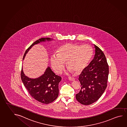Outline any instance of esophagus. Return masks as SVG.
<instances>
[{"label":"esophagus","instance_id":"1","mask_svg":"<svg viewBox=\"0 0 127 127\" xmlns=\"http://www.w3.org/2000/svg\"><path fill=\"white\" fill-rule=\"evenodd\" d=\"M68 79L70 81H74L75 80V78L74 77H68Z\"/></svg>","mask_w":127,"mask_h":127}]
</instances>
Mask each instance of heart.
<instances>
[{"mask_svg": "<svg viewBox=\"0 0 127 127\" xmlns=\"http://www.w3.org/2000/svg\"><path fill=\"white\" fill-rule=\"evenodd\" d=\"M93 55L92 48L89 45L67 43L58 49L57 54L52 55L51 62L56 73L62 71L66 61L67 67L70 70L78 73L88 65Z\"/></svg>", "mask_w": 127, "mask_h": 127, "instance_id": "1", "label": "heart"}]
</instances>
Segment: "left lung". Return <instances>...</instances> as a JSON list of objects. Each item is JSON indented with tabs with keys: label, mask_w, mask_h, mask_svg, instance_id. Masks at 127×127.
Instances as JSON below:
<instances>
[{
	"label": "left lung",
	"mask_w": 127,
	"mask_h": 127,
	"mask_svg": "<svg viewBox=\"0 0 127 127\" xmlns=\"http://www.w3.org/2000/svg\"><path fill=\"white\" fill-rule=\"evenodd\" d=\"M94 46L95 56L79 75L81 88L75 95L77 100L85 105L91 104L99 99L107 86L109 73L108 63L103 52Z\"/></svg>",
	"instance_id": "obj_1"
}]
</instances>
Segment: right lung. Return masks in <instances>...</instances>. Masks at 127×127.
I'll return each mask as SVG.
<instances>
[{
	"label": "right lung",
	"mask_w": 127,
	"mask_h": 127,
	"mask_svg": "<svg viewBox=\"0 0 127 127\" xmlns=\"http://www.w3.org/2000/svg\"><path fill=\"white\" fill-rule=\"evenodd\" d=\"M50 41V38H41L35 41L27 49L24 54L23 59L29 50L33 45L46 40ZM21 78L24 85L33 98L41 103L48 104L54 101L59 95L58 85L61 77L56 75L48 67L44 74L36 79L28 77L24 74L22 68Z\"/></svg>",
	"instance_id": "1"
}]
</instances>
